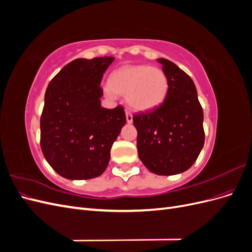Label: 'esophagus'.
I'll list each match as a JSON object with an SVG mask.
<instances>
[{
	"label": "esophagus",
	"mask_w": 252,
	"mask_h": 252,
	"mask_svg": "<svg viewBox=\"0 0 252 252\" xmlns=\"http://www.w3.org/2000/svg\"><path fill=\"white\" fill-rule=\"evenodd\" d=\"M126 120H127V123H132V114L130 113L129 110H126Z\"/></svg>",
	"instance_id": "1"
}]
</instances>
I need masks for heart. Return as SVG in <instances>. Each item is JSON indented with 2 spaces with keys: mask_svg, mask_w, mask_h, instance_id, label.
Returning <instances> with one entry per match:
<instances>
[{
  "mask_svg": "<svg viewBox=\"0 0 252 252\" xmlns=\"http://www.w3.org/2000/svg\"><path fill=\"white\" fill-rule=\"evenodd\" d=\"M168 90L165 73L156 67L135 65L121 67L110 75L106 93L110 96L126 95L135 110H149L161 105Z\"/></svg>",
  "mask_w": 252,
  "mask_h": 252,
  "instance_id": "1",
  "label": "heart"
}]
</instances>
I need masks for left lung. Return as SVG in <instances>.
Returning a JSON list of instances; mask_svg holds the SVG:
<instances>
[{"instance_id":"1","label":"left lung","mask_w":252,"mask_h":252,"mask_svg":"<svg viewBox=\"0 0 252 252\" xmlns=\"http://www.w3.org/2000/svg\"><path fill=\"white\" fill-rule=\"evenodd\" d=\"M168 80L165 100L133 116L139 158L151 172L172 175L193 165L204 146V113L194 83L171 61L158 59Z\"/></svg>"}]
</instances>
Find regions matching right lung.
Listing matches in <instances>:
<instances>
[{
  "label": "right lung",
  "instance_id": "add662e5",
  "mask_svg": "<svg viewBox=\"0 0 252 252\" xmlns=\"http://www.w3.org/2000/svg\"><path fill=\"white\" fill-rule=\"evenodd\" d=\"M112 57L77 59L64 66L45 93L41 149L48 164L68 180L101 175L126 123L124 108L101 106L103 74Z\"/></svg>",
  "mask_w": 252,
  "mask_h": 252
}]
</instances>
